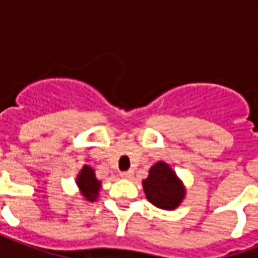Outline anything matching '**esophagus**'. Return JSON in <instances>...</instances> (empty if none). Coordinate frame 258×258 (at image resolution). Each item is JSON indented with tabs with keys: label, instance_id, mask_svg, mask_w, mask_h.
I'll return each instance as SVG.
<instances>
[{
	"label": "esophagus",
	"instance_id": "34e87169",
	"mask_svg": "<svg viewBox=\"0 0 258 258\" xmlns=\"http://www.w3.org/2000/svg\"><path fill=\"white\" fill-rule=\"evenodd\" d=\"M134 172L131 171V170H128V171H123L120 172V176L121 178H124V179H130V178H133Z\"/></svg>",
	"mask_w": 258,
	"mask_h": 258
}]
</instances>
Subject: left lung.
<instances>
[{"label": "left lung", "mask_w": 258, "mask_h": 258, "mask_svg": "<svg viewBox=\"0 0 258 258\" xmlns=\"http://www.w3.org/2000/svg\"><path fill=\"white\" fill-rule=\"evenodd\" d=\"M146 198L163 210H175L186 197V187L171 166L159 161L149 170V176L142 180Z\"/></svg>", "instance_id": "1"}]
</instances>
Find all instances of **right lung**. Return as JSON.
<instances>
[{
    "label": "right lung",
    "instance_id": "add662e5",
    "mask_svg": "<svg viewBox=\"0 0 258 258\" xmlns=\"http://www.w3.org/2000/svg\"><path fill=\"white\" fill-rule=\"evenodd\" d=\"M76 184L83 200L87 202H95L101 188V180L95 175V170L88 165H84L76 175Z\"/></svg>",
    "mask_w": 258,
    "mask_h": 258
}]
</instances>
